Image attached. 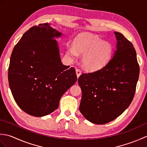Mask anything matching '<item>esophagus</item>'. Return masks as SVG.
Listing matches in <instances>:
<instances>
[{
  "label": "esophagus",
  "mask_w": 147,
  "mask_h": 147,
  "mask_svg": "<svg viewBox=\"0 0 147 147\" xmlns=\"http://www.w3.org/2000/svg\"><path fill=\"white\" fill-rule=\"evenodd\" d=\"M76 76H77V78H78L79 76L82 74V71H81L80 69H76Z\"/></svg>",
  "instance_id": "1"
}]
</instances>
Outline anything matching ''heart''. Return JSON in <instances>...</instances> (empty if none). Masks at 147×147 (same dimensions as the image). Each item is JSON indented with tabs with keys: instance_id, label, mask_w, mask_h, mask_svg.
Listing matches in <instances>:
<instances>
[{
	"instance_id": "1",
	"label": "heart",
	"mask_w": 147,
	"mask_h": 147,
	"mask_svg": "<svg viewBox=\"0 0 147 147\" xmlns=\"http://www.w3.org/2000/svg\"><path fill=\"white\" fill-rule=\"evenodd\" d=\"M67 54L72 58L83 55L82 63L88 71H97L105 67L110 61L113 48L110 42L104 41L97 35L82 33L73 40V46L68 47Z\"/></svg>"
}]
</instances>
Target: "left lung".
<instances>
[{
	"label": "left lung",
	"instance_id": "obj_1",
	"mask_svg": "<svg viewBox=\"0 0 147 147\" xmlns=\"http://www.w3.org/2000/svg\"><path fill=\"white\" fill-rule=\"evenodd\" d=\"M116 47L109 63L101 69L82 74L78 81L82 96L80 111L87 120L104 124L129 107L135 93L140 67L133 44L114 32Z\"/></svg>",
	"mask_w": 147,
	"mask_h": 147
}]
</instances>
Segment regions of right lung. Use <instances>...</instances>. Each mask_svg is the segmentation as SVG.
<instances>
[{
    "instance_id": "1",
    "label": "right lung",
    "mask_w": 147,
    "mask_h": 147,
    "mask_svg": "<svg viewBox=\"0 0 147 147\" xmlns=\"http://www.w3.org/2000/svg\"><path fill=\"white\" fill-rule=\"evenodd\" d=\"M62 33L43 23L23 34L13 49L8 71L14 100L26 113L49 115L77 80L75 69L62 64L58 42Z\"/></svg>"
}]
</instances>
